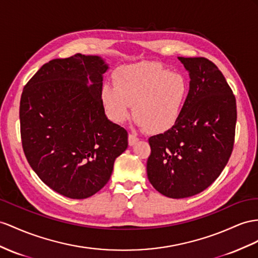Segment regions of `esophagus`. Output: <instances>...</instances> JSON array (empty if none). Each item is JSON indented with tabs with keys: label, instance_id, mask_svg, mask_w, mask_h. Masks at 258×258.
Listing matches in <instances>:
<instances>
[{
	"label": "esophagus",
	"instance_id": "1",
	"mask_svg": "<svg viewBox=\"0 0 258 258\" xmlns=\"http://www.w3.org/2000/svg\"><path fill=\"white\" fill-rule=\"evenodd\" d=\"M140 141L138 137H136L134 134H128V145L130 146H134V145Z\"/></svg>",
	"mask_w": 258,
	"mask_h": 258
}]
</instances>
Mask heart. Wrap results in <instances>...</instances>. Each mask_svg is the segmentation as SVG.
Returning <instances> with one entry per match:
<instances>
[{
  "mask_svg": "<svg viewBox=\"0 0 258 258\" xmlns=\"http://www.w3.org/2000/svg\"><path fill=\"white\" fill-rule=\"evenodd\" d=\"M115 86L104 84L100 100L105 114L114 123L131 115L148 133L159 134L179 121L188 97L187 79L162 65L142 62L118 69Z\"/></svg>",
  "mask_w": 258,
  "mask_h": 258,
  "instance_id": "b5f03b06",
  "label": "heart"
}]
</instances>
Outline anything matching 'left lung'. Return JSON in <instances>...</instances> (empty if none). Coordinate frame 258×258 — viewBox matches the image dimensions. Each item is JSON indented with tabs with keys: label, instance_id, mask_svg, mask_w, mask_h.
<instances>
[{
	"label": "left lung",
	"instance_id": "obj_1",
	"mask_svg": "<svg viewBox=\"0 0 258 258\" xmlns=\"http://www.w3.org/2000/svg\"><path fill=\"white\" fill-rule=\"evenodd\" d=\"M177 58L188 72V97L174 126L149 138L147 176L160 194L186 198L206 189L227 166L234 143L236 103L213 62Z\"/></svg>",
	"mask_w": 258,
	"mask_h": 258
}]
</instances>
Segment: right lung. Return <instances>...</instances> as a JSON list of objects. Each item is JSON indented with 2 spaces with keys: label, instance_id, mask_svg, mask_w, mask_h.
<instances>
[{
  "label": "right lung",
  "instance_id": "right-lung-1",
  "mask_svg": "<svg viewBox=\"0 0 258 258\" xmlns=\"http://www.w3.org/2000/svg\"><path fill=\"white\" fill-rule=\"evenodd\" d=\"M109 69L98 55L55 58L41 66L22 94L27 161L44 184L73 200L99 192L128 145L127 132L109 120L101 104Z\"/></svg>",
  "mask_w": 258,
  "mask_h": 258
}]
</instances>
